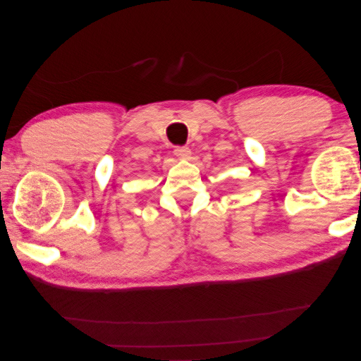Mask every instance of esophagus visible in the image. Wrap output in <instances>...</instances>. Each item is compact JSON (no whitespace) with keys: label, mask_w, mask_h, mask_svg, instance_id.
Listing matches in <instances>:
<instances>
[{"label":"esophagus","mask_w":361,"mask_h":361,"mask_svg":"<svg viewBox=\"0 0 361 361\" xmlns=\"http://www.w3.org/2000/svg\"><path fill=\"white\" fill-rule=\"evenodd\" d=\"M174 155L179 158H188L192 155V150L187 147V145H176L174 147Z\"/></svg>","instance_id":"esophagus-1"}]
</instances>
